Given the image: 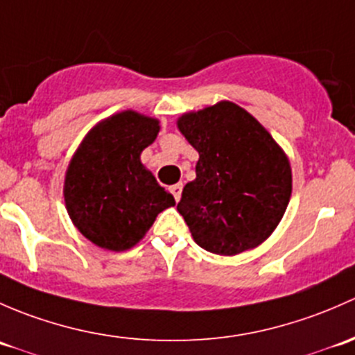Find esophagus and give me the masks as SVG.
I'll return each mask as SVG.
<instances>
[{
	"mask_svg": "<svg viewBox=\"0 0 355 355\" xmlns=\"http://www.w3.org/2000/svg\"><path fill=\"white\" fill-rule=\"evenodd\" d=\"M171 193L174 195V200L179 202V200H181V193H182V182H178V184L171 186Z\"/></svg>",
	"mask_w": 355,
	"mask_h": 355,
	"instance_id": "obj_1",
	"label": "esophagus"
}]
</instances>
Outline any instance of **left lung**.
Returning <instances> with one entry per match:
<instances>
[{"instance_id":"1","label":"left lung","mask_w":355,"mask_h":355,"mask_svg":"<svg viewBox=\"0 0 355 355\" xmlns=\"http://www.w3.org/2000/svg\"><path fill=\"white\" fill-rule=\"evenodd\" d=\"M178 128L200 153L178 211L203 250L234 257L275 231L292 193L287 153L246 109L220 101L184 112Z\"/></svg>"}]
</instances>
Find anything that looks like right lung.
<instances>
[{
  "instance_id": "add662e5",
  "label": "right lung",
  "mask_w": 355,
  "mask_h": 355,
  "mask_svg": "<svg viewBox=\"0 0 355 355\" xmlns=\"http://www.w3.org/2000/svg\"><path fill=\"white\" fill-rule=\"evenodd\" d=\"M159 119L121 111L98 121L78 145L64 174L63 196L73 225L90 243L126 251L140 243L174 196L141 164Z\"/></svg>"
}]
</instances>
